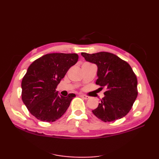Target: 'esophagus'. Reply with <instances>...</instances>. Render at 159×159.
I'll return each instance as SVG.
<instances>
[{"label":"esophagus","mask_w":159,"mask_h":159,"mask_svg":"<svg viewBox=\"0 0 159 159\" xmlns=\"http://www.w3.org/2000/svg\"><path fill=\"white\" fill-rule=\"evenodd\" d=\"M80 96L82 98H83V99H85V100H87V99H89V96H86V95H83V94H81V95H80Z\"/></svg>","instance_id":"esophagus-1"}]
</instances>
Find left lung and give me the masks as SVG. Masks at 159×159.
I'll return each mask as SVG.
<instances>
[{"instance_id":"obj_1","label":"left lung","mask_w":159,"mask_h":159,"mask_svg":"<svg viewBox=\"0 0 159 159\" xmlns=\"http://www.w3.org/2000/svg\"><path fill=\"white\" fill-rule=\"evenodd\" d=\"M81 55L87 61L97 66L96 83L107 89L98 107L92 113L105 122L124 117L131 109L138 94L137 79L130 66L107 52H82Z\"/></svg>"}]
</instances>
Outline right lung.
<instances>
[{
    "label": "right lung",
    "mask_w": 159,
    "mask_h": 159,
    "mask_svg": "<svg viewBox=\"0 0 159 159\" xmlns=\"http://www.w3.org/2000/svg\"><path fill=\"white\" fill-rule=\"evenodd\" d=\"M76 53H50L34 61L22 80V99L37 119L52 122L66 113L76 95H59L56 89L70 67L75 65Z\"/></svg>",
    "instance_id": "1"
}]
</instances>
